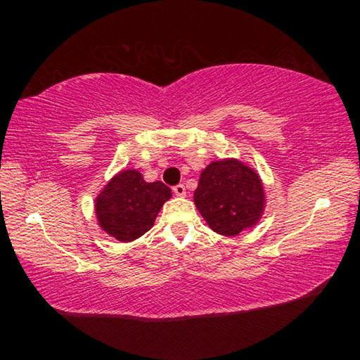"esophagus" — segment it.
<instances>
[{
    "label": "esophagus",
    "instance_id": "34e87169",
    "mask_svg": "<svg viewBox=\"0 0 360 360\" xmlns=\"http://www.w3.org/2000/svg\"><path fill=\"white\" fill-rule=\"evenodd\" d=\"M173 193L178 195V197H184V195H186V186L184 184H176L173 187Z\"/></svg>",
    "mask_w": 360,
    "mask_h": 360
}]
</instances>
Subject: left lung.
<instances>
[{
  "label": "left lung",
  "instance_id": "1",
  "mask_svg": "<svg viewBox=\"0 0 360 360\" xmlns=\"http://www.w3.org/2000/svg\"><path fill=\"white\" fill-rule=\"evenodd\" d=\"M193 200L212 230L231 236L259 221L264 188L249 167L238 160H221L203 169Z\"/></svg>",
  "mask_w": 360,
  "mask_h": 360
}]
</instances>
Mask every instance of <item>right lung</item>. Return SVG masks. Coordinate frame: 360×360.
I'll return each instance as SVG.
<instances>
[{"mask_svg": "<svg viewBox=\"0 0 360 360\" xmlns=\"http://www.w3.org/2000/svg\"><path fill=\"white\" fill-rule=\"evenodd\" d=\"M169 197L172 191L163 182L149 184L135 169H129L109 182L96 198L95 210L103 230L120 241H131L154 225Z\"/></svg>", "mask_w": 360, "mask_h": 360, "instance_id": "1", "label": "right lung"}]
</instances>
